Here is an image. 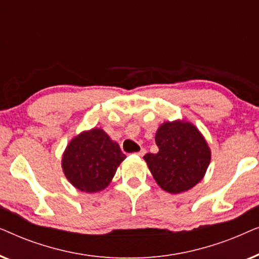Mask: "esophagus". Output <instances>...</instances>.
I'll list each match as a JSON object with an SVG mask.
<instances>
[{"label": "esophagus", "instance_id": "1", "mask_svg": "<svg viewBox=\"0 0 259 259\" xmlns=\"http://www.w3.org/2000/svg\"><path fill=\"white\" fill-rule=\"evenodd\" d=\"M145 153H146V150H145V148H141V150L136 154L139 155V157H143V155H145Z\"/></svg>", "mask_w": 259, "mask_h": 259}]
</instances>
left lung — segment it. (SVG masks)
<instances>
[{
    "mask_svg": "<svg viewBox=\"0 0 259 259\" xmlns=\"http://www.w3.org/2000/svg\"><path fill=\"white\" fill-rule=\"evenodd\" d=\"M158 153L145 154V161L162 190L182 193L204 178L210 165V147L198 128L189 121H166L155 133Z\"/></svg>",
    "mask_w": 259,
    "mask_h": 259,
    "instance_id": "obj_1",
    "label": "left lung"
}]
</instances>
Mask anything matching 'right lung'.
<instances>
[{"instance_id":"1","label":"right lung","mask_w":259,"mask_h":259,"mask_svg":"<svg viewBox=\"0 0 259 259\" xmlns=\"http://www.w3.org/2000/svg\"><path fill=\"white\" fill-rule=\"evenodd\" d=\"M125 158L104 130L93 128L73 138L63 152L62 169L74 187L94 193L109 185Z\"/></svg>"}]
</instances>
